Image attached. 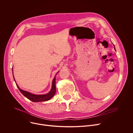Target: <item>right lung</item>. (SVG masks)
I'll list each match as a JSON object with an SVG mask.
<instances>
[{
    "mask_svg": "<svg viewBox=\"0 0 133 133\" xmlns=\"http://www.w3.org/2000/svg\"><path fill=\"white\" fill-rule=\"evenodd\" d=\"M13 72V71H12ZM15 80V79H14ZM56 78L55 77L54 78L52 81V87L50 90V91L47 94L45 95H35L32 94L29 92L24 91L22 89H21L16 84L17 87L18 88L19 90H20L21 93L25 96L26 98H27L28 99L30 100L31 101L33 102H44L50 99L55 94L56 92Z\"/></svg>",
    "mask_w": 133,
    "mask_h": 133,
    "instance_id": "add662e5",
    "label": "right lung"
}]
</instances>
